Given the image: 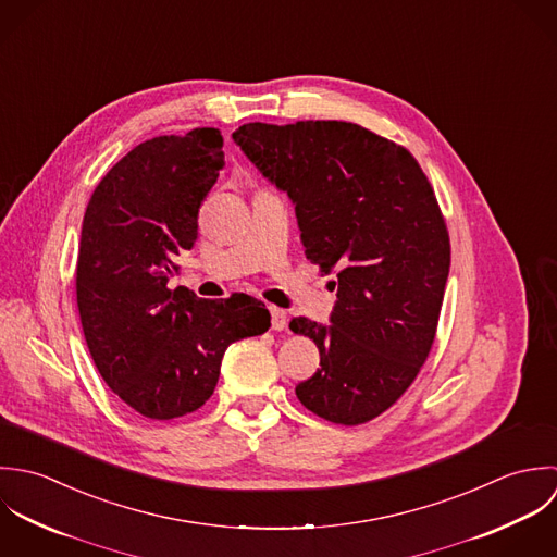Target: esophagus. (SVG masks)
<instances>
[{"label":"esophagus","mask_w":557,"mask_h":557,"mask_svg":"<svg viewBox=\"0 0 557 557\" xmlns=\"http://www.w3.org/2000/svg\"><path fill=\"white\" fill-rule=\"evenodd\" d=\"M269 312H271V330L282 332L288 325V314L280 308H269Z\"/></svg>","instance_id":"1"}]
</instances>
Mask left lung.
Wrapping results in <instances>:
<instances>
[{
	"label": "left lung",
	"mask_w": 557,
	"mask_h": 557,
	"mask_svg": "<svg viewBox=\"0 0 557 557\" xmlns=\"http://www.w3.org/2000/svg\"><path fill=\"white\" fill-rule=\"evenodd\" d=\"M245 157L295 205L306 256L334 273L330 325L290 321L321 352L295 387L312 413L344 426L374 420L426 361L449 273V236L413 154L352 122H249Z\"/></svg>",
	"instance_id": "8db88e82"
}]
</instances>
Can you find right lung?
<instances>
[{
  "label": "right lung",
  "instance_id": "add662e5",
  "mask_svg": "<svg viewBox=\"0 0 557 557\" xmlns=\"http://www.w3.org/2000/svg\"><path fill=\"white\" fill-rule=\"evenodd\" d=\"M218 128L135 146L97 185L82 225L77 308L90 355L139 416L174 420L215 392L225 348L264 334L262 301L170 290L176 256L198 238L200 207L223 168Z\"/></svg>",
  "mask_w": 557,
  "mask_h": 557
}]
</instances>
